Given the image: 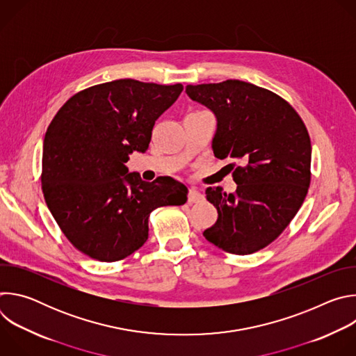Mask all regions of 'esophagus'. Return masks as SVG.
Instances as JSON below:
<instances>
[{"instance_id":"1","label":"esophagus","mask_w":356,"mask_h":356,"mask_svg":"<svg viewBox=\"0 0 356 356\" xmlns=\"http://www.w3.org/2000/svg\"><path fill=\"white\" fill-rule=\"evenodd\" d=\"M201 200H202V194L195 187H190L188 188V202H198Z\"/></svg>"}]
</instances>
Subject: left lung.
<instances>
[{
    "label": "left lung",
    "mask_w": 356,
    "mask_h": 356,
    "mask_svg": "<svg viewBox=\"0 0 356 356\" xmlns=\"http://www.w3.org/2000/svg\"><path fill=\"white\" fill-rule=\"evenodd\" d=\"M187 95L217 117L216 158H232L235 193L209 187L218 211L202 235L220 249L249 255L290 224L312 180V142L297 111L280 95L241 80L188 84ZM235 166V165H234Z\"/></svg>",
    "instance_id": "obj_1"
}]
</instances>
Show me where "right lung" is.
I'll list each match as a JSON object with an SVG mask.
<instances>
[{
	"label": "right lung",
	"instance_id": "1",
	"mask_svg": "<svg viewBox=\"0 0 356 356\" xmlns=\"http://www.w3.org/2000/svg\"><path fill=\"white\" fill-rule=\"evenodd\" d=\"M183 86L121 79L76 92L50 122L42 191L72 245L99 262H117L147 239L149 214L181 206L187 187L172 177L143 181L125 163L146 152L155 121Z\"/></svg>",
	"mask_w": 356,
	"mask_h": 356
}]
</instances>
